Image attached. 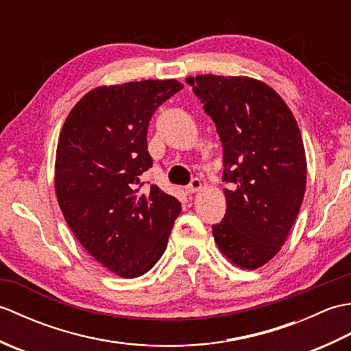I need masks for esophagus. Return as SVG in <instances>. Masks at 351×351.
Instances as JSON below:
<instances>
[{"mask_svg": "<svg viewBox=\"0 0 351 351\" xmlns=\"http://www.w3.org/2000/svg\"><path fill=\"white\" fill-rule=\"evenodd\" d=\"M200 189H202V181H200L199 178H195V180H193V181L190 182L189 187H187V191H189V193H196V191H199Z\"/></svg>", "mask_w": 351, "mask_h": 351, "instance_id": "obj_1", "label": "esophagus"}]
</instances>
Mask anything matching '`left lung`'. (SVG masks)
<instances>
[{
    "label": "left lung",
    "instance_id": "left-lung-1",
    "mask_svg": "<svg viewBox=\"0 0 351 351\" xmlns=\"http://www.w3.org/2000/svg\"><path fill=\"white\" fill-rule=\"evenodd\" d=\"M187 83L211 116L223 146L226 214L213 235L230 263L267 264L285 243L306 189L299 125L270 86L250 77L197 75Z\"/></svg>",
    "mask_w": 351,
    "mask_h": 351
}]
</instances>
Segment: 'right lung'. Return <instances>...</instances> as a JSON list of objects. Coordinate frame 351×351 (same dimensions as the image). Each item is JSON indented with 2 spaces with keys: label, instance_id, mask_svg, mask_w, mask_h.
I'll use <instances>...</instances> for the list:
<instances>
[{
  "label": "right lung",
  "instance_id": "1",
  "mask_svg": "<svg viewBox=\"0 0 351 351\" xmlns=\"http://www.w3.org/2000/svg\"><path fill=\"white\" fill-rule=\"evenodd\" d=\"M184 86L143 80L86 93L58 137L56 195L80 244L110 271L132 279L166 250L181 204L158 185L141 190L152 167L147 126L155 110Z\"/></svg>",
  "mask_w": 351,
  "mask_h": 351
}]
</instances>
